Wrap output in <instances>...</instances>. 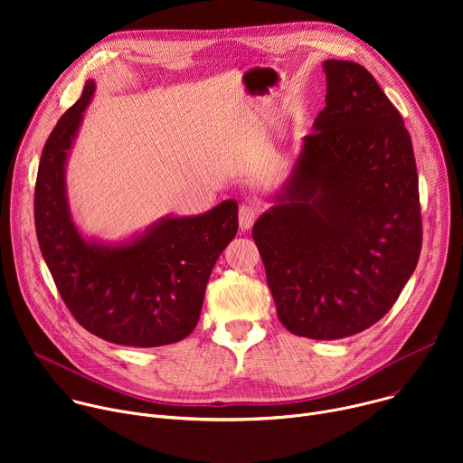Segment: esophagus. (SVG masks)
<instances>
[{
  "instance_id": "1",
  "label": "esophagus",
  "mask_w": 463,
  "mask_h": 463,
  "mask_svg": "<svg viewBox=\"0 0 463 463\" xmlns=\"http://www.w3.org/2000/svg\"><path fill=\"white\" fill-rule=\"evenodd\" d=\"M238 218H240V227H241V229H250L252 223H254L256 218H258V207L252 205V203H243V205L240 207Z\"/></svg>"
}]
</instances>
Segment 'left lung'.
I'll list each match as a JSON object with an SVG mask.
<instances>
[{
    "instance_id": "1",
    "label": "left lung",
    "mask_w": 463,
    "mask_h": 463,
    "mask_svg": "<svg viewBox=\"0 0 463 463\" xmlns=\"http://www.w3.org/2000/svg\"><path fill=\"white\" fill-rule=\"evenodd\" d=\"M324 71L326 108L252 238L280 322L334 341L390 311L416 269L423 229L402 113L363 65L326 60Z\"/></svg>"
}]
</instances>
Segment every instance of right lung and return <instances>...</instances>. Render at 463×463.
<instances>
[{"instance_id": "obj_1", "label": "right lung", "mask_w": 463, "mask_h": 463, "mask_svg": "<svg viewBox=\"0 0 463 463\" xmlns=\"http://www.w3.org/2000/svg\"><path fill=\"white\" fill-rule=\"evenodd\" d=\"M93 91L88 80L42 150L38 243L61 300L88 332L124 346L172 345L200 320L211 271L238 231V205L229 200L202 216L168 218L118 247L86 241L70 216L63 166Z\"/></svg>"}]
</instances>
